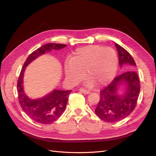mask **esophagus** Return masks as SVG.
Instances as JSON below:
<instances>
[{"label": "esophagus", "mask_w": 156, "mask_h": 156, "mask_svg": "<svg viewBox=\"0 0 156 156\" xmlns=\"http://www.w3.org/2000/svg\"><path fill=\"white\" fill-rule=\"evenodd\" d=\"M79 90L81 91V92H82L83 93H84V94H90V93L91 92L89 90H87V89H85V88H81L79 89Z\"/></svg>", "instance_id": "obj_1"}]
</instances>
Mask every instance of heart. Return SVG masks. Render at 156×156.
Wrapping results in <instances>:
<instances>
[{
	"label": "heart",
	"mask_w": 156,
	"mask_h": 156,
	"mask_svg": "<svg viewBox=\"0 0 156 156\" xmlns=\"http://www.w3.org/2000/svg\"><path fill=\"white\" fill-rule=\"evenodd\" d=\"M118 68V56L109 47L87 46L75 51L70 62L65 65V74L71 82L77 83L84 79L87 83L104 86L114 79Z\"/></svg>",
	"instance_id": "b5f03b06"
}]
</instances>
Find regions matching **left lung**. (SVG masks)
<instances>
[{"label": "left lung", "mask_w": 156, "mask_h": 156, "mask_svg": "<svg viewBox=\"0 0 156 156\" xmlns=\"http://www.w3.org/2000/svg\"><path fill=\"white\" fill-rule=\"evenodd\" d=\"M119 54V64L128 70L118 75L108 85L100 90V101L95 109L96 115L109 123L123 120L133 111L137 103L140 92V81L136 72V63L131 55L124 48L115 44ZM121 82L127 84L126 92L120 96L117 88Z\"/></svg>", "instance_id": "obj_1"}]
</instances>
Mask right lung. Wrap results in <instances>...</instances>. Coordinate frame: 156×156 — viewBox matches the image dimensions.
I'll use <instances>...</instances> for the list:
<instances>
[{
	"instance_id": "add662e5",
	"label": "right lung",
	"mask_w": 156,
	"mask_h": 156,
	"mask_svg": "<svg viewBox=\"0 0 156 156\" xmlns=\"http://www.w3.org/2000/svg\"><path fill=\"white\" fill-rule=\"evenodd\" d=\"M66 46L60 44H47L33 51L28 56L18 77L17 88L19 103L26 114L37 123L50 124L57 120L64 112L72 90H55L48 96L38 100H30L23 91V77L27 66L37 56L52 49L58 50Z\"/></svg>"
}]
</instances>
